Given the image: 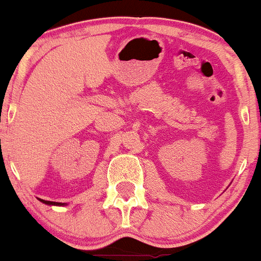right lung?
Instances as JSON below:
<instances>
[{"mask_svg": "<svg viewBox=\"0 0 261 261\" xmlns=\"http://www.w3.org/2000/svg\"><path fill=\"white\" fill-rule=\"evenodd\" d=\"M40 202L44 203V204H48V205H64L66 203H57V202H49V200H43V199H39Z\"/></svg>", "mask_w": 261, "mask_h": 261, "instance_id": "add662e5", "label": "right lung"}]
</instances>
